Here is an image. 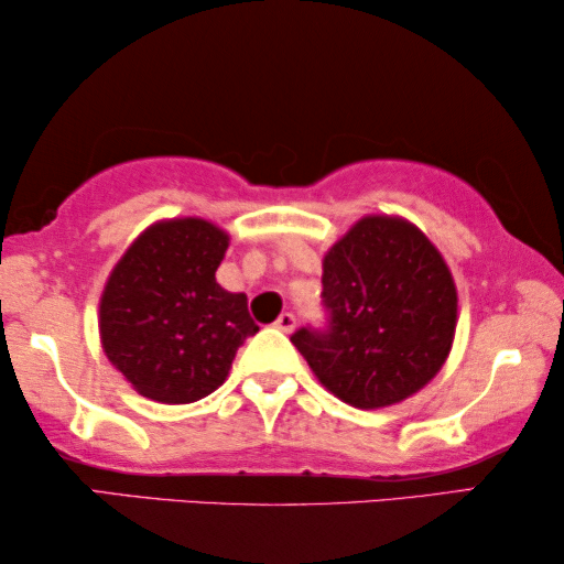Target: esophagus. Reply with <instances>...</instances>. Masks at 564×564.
I'll use <instances>...</instances> for the list:
<instances>
[{"label":"esophagus","instance_id":"1","mask_svg":"<svg viewBox=\"0 0 564 564\" xmlns=\"http://www.w3.org/2000/svg\"><path fill=\"white\" fill-rule=\"evenodd\" d=\"M274 328H280L282 334H290V330L295 328V315H292V313H282L280 318L274 321Z\"/></svg>","mask_w":564,"mask_h":564}]
</instances>
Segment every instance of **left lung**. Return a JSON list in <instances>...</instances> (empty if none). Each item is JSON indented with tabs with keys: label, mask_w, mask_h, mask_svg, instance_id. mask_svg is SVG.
<instances>
[{
	"label": "left lung",
	"mask_w": 564,
	"mask_h": 564,
	"mask_svg": "<svg viewBox=\"0 0 564 564\" xmlns=\"http://www.w3.org/2000/svg\"><path fill=\"white\" fill-rule=\"evenodd\" d=\"M328 330L292 344L328 392L359 411L403 403L449 359L457 284L442 251L400 215H365L323 257Z\"/></svg>",
	"instance_id": "1"
}]
</instances>
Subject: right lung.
<instances>
[{"label":"right lung","mask_w":564,"mask_h":564,"mask_svg":"<svg viewBox=\"0 0 564 564\" xmlns=\"http://www.w3.org/2000/svg\"><path fill=\"white\" fill-rule=\"evenodd\" d=\"M228 230L187 215L151 223L128 246L99 295V341L143 398L203 400L228 380L246 338L259 330L243 292L215 280Z\"/></svg>","instance_id":"1"}]
</instances>
